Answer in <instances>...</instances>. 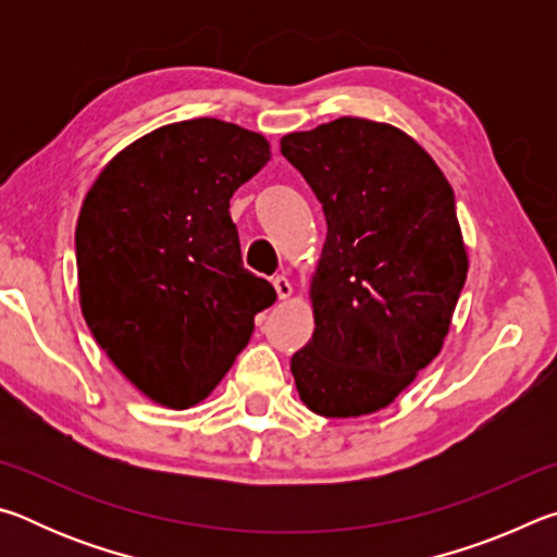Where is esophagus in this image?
Segmentation results:
<instances>
[{
	"mask_svg": "<svg viewBox=\"0 0 557 557\" xmlns=\"http://www.w3.org/2000/svg\"><path fill=\"white\" fill-rule=\"evenodd\" d=\"M272 285H275L280 299H287L292 295V282L285 275H277L275 280H272Z\"/></svg>",
	"mask_w": 557,
	"mask_h": 557,
	"instance_id": "1",
	"label": "esophagus"
}]
</instances>
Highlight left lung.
Segmentation results:
<instances>
[{
  "label": "left lung",
  "mask_w": 557,
  "mask_h": 557,
  "mask_svg": "<svg viewBox=\"0 0 557 557\" xmlns=\"http://www.w3.org/2000/svg\"><path fill=\"white\" fill-rule=\"evenodd\" d=\"M280 152L326 219L314 334L289 363L299 398L324 418L375 412L449 332L467 280L455 191L425 149L383 122L338 117L285 135Z\"/></svg>",
  "instance_id": "obj_1"
}]
</instances>
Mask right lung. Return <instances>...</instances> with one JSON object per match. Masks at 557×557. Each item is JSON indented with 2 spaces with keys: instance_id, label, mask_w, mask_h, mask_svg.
Listing matches in <instances>:
<instances>
[{
  "instance_id": "add662e5",
  "label": "right lung",
  "mask_w": 557,
  "mask_h": 557,
  "mask_svg": "<svg viewBox=\"0 0 557 557\" xmlns=\"http://www.w3.org/2000/svg\"><path fill=\"white\" fill-rule=\"evenodd\" d=\"M268 159L258 132L174 122L122 149L83 201V317L125 379L166 408L201 403L275 305V287L243 268L228 211Z\"/></svg>"
}]
</instances>
